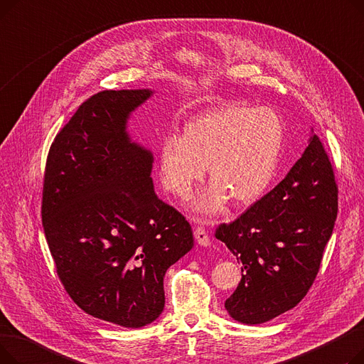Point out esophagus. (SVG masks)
<instances>
[{
	"label": "esophagus",
	"instance_id": "1",
	"mask_svg": "<svg viewBox=\"0 0 364 364\" xmlns=\"http://www.w3.org/2000/svg\"><path fill=\"white\" fill-rule=\"evenodd\" d=\"M195 239L200 246L211 245V242H209V237H208V233L205 230V227H196L195 228Z\"/></svg>",
	"mask_w": 364,
	"mask_h": 364
}]
</instances>
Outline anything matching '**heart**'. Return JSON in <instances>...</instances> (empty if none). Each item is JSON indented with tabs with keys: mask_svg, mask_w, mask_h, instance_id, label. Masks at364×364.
<instances>
[{
	"mask_svg": "<svg viewBox=\"0 0 364 364\" xmlns=\"http://www.w3.org/2000/svg\"><path fill=\"white\" fill-rule=\"evenodd\" d=\"M284 137V122L273 109L225 103L206 110L184 125L181 137L162 140V186L184 198L202 180L206 166L213 181L192 202L199 218L217 214L230 198L237 206L251 205L277 174Z\"/></svg>",
	"mask_w": 364,
	"mask_h": 364,
	"instance_id": "1",
	"label": "heart"
}]
</instances>
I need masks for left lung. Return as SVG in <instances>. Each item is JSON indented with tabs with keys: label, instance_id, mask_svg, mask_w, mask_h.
Returning <instances> with one entry per match:
<instances>
[{
	"label": "left lung",
	"instance_id": "left-lung-1",
	"mask_svg": "<svg viewBox=\"0 0 364 364\" xmlns=\"http://www.w3.org/2000/svg\"><path fill=\"white\" fill-rule=\"evenodd\" d=\"M338 214V187L320 139L286 177L215 237L240 262L242 279L224 307L243 324L269 321L307 295Z\"/></svg>",
	"mask_w": 364,
	"mask_h": 364
}]
</instances>
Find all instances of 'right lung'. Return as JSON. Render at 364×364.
<instances>
[{"label":"right lung","instance_id":"1","mask_svg":"<svg viewBox=\"0 0 364 364\" xmlns=\"http://www.w3.org/2000/svg\"><path fill=\"white\" fill-rule=\"evenodd\" d=\"M153 90L94 94L47 158L43 225L66 292L87 314L139 329L164 311V277L192 227L155 193L153 153L128 132Z\"/></svg>","mask_w":364,"mask_h":364}]
</instances>
